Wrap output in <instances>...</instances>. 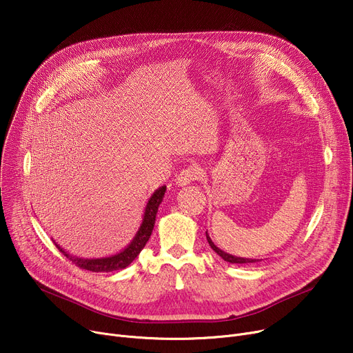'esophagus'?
I'll return each instance as SVG.
<instances>
[{"label": "esophagus", "instance_id": "1", "mask_svg": "<svg viewBox=\"0 0 353 353\" xmlns=\"http://www.w3.org/2000/svg\"><path fill=\"white\" fill-rule=\"evenodd\" d=\"M203 174V170L197 164L189 165L188 169H183L177 176H176V184L177 186H188L192 181L199 180V177Z\"/></svg>", "mask_w": 353, "mask_h": 353}]
</instances>
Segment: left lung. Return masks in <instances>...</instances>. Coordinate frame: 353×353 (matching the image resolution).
Instances as JSON below:
<instances>
[{
  "label": "left lung",
  "mask_w": 353,
  "mask_h": 353,
  "mask_svg": "<svg viewBox=\"0 0 353 353\" xmlns=\"http://www.w3.org/2000/svg\"><path fill=\"white\" fill-rule=\"evenodd\" d=\"M206 237H208V242H209V245H210V248L221 257L223 259V261H226V262H229V263H239V265H242V263H256V262H259V259H248V257H237V256H233V254H229V253H226V252H223L221 249H219L213 242H212V239H210V236L208 234V232H206Z\"/></svg>",
  "instance_id": "left-lung-1"
}]
</instances>
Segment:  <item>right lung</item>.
Listing matches in <instances>:
<instances>
[{
    "mask_svg": "<svg viewBox=\"0 0 353 353\" xmlns=\"http://www.w3.org/2000/svg\"><path fill=\"white\" fill-rule=\"evenodd\" d=\"M164 193H165V186H161L152 194L150 199H148L144 214H143V221L136 236L133 237V240L130 242V245L125 249L120 250L116 254H111L107 257H99V259H84V257L70 254L57 243H55V246H57L59 250L67 259H70L74 265L90 272H114V270L124 269L134 261V259L139 256V253L143 250V248L145 246V243L148 242V239H150L154 223H156V214H157L160 203L163 201Z\"/></svg>",
    "mask_w": 353,
    "mask_h": 353,
    "instance_id": "obj_1",
    "label": "right lung"
}]
</instances>
